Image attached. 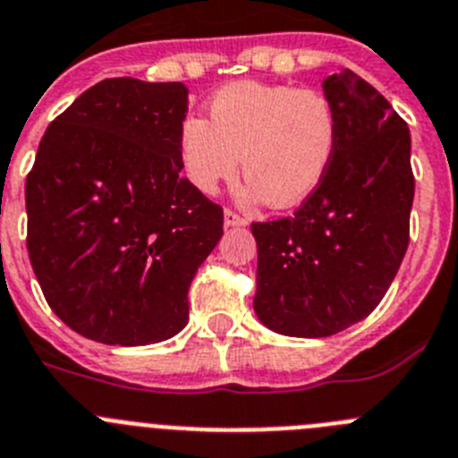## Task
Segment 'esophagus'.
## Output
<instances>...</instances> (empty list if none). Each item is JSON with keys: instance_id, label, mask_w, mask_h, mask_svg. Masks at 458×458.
<instances>
[{"instance_id": "obj_1", "label": "esophagus", "mask_w": 458, "mask_h": 458, "mask_svg": "<svg viewBox=\"0 0 458 458\" xmlns=\"http://www.w3.org/2000/svg\"><path fill=\"white\" fill-rule=\"evenodd\" d=\"M224 221H225V225H246V224H249L244 216H239V214L233 212V209H225Z\"/></svg>"}]
</instances>
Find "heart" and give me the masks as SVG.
<instances>
[{
	"label": "heart",
	"mask_w": 458,
	"mask_h": 458,
	"mask_svg": "<svg viewBox=\"0 0 458 458\" xmlns=\"http://www.w3.org/2000/svg\"><path fill=\"white\" fill-rule=\"evenodd\" d=\"M209 123H180V162L189 182L214 193L242 173L250 196L292 208L321 184L335 157L340 121L327 93L287 84L239 81L209 100Z\"/></svg>",
	"instance_id": "obj_1"
}]
</instances>
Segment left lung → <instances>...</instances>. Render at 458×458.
Returning <instances> with one entry per match:
<instances>
[{"label": "left lung", "mask_w": 458, "mask_h": 458, "mask_svg": "<svg viewBox=\"0 0 458 458\" xmlns=\"http://www.w3.org/2000/svg\"><path fill=\"white\" fill-rule=\"evenodd\" d=\"M324 93L340 121L331 168L292 216L250 224L255 315L280 335L327 337L365 319L409 249L406 121L352 70L327 77Z\"/></svg>", "instance_id": "left-lung-1"}]
</instances>
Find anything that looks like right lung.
<instances>
[{
	"mask_svg": "<svg viewBox=\"0 0 458 458\" xmlns=\"http://www.w3.org/2000/svg\"><path fill=\"white\" fill-rule=\"evenodd\" d=\"M187 86L116 77L49 123L27 175V250L45 301L89 340L139 347L189 319L224 208L182 178Z\"/></svg>",
	"mask_w": 458,
	"mask_h": 458,
	"instance_id": "1",
	"label": "right lung"
}]
</instances>
